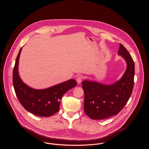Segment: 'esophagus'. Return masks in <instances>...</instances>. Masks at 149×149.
<instances>
[{
	"label": "esophagus",
	"mask_w": 149,
	"mask_h": 149,
	"mask_svg": "<svg viewBox=\"0 0 149 149\" xmlns=\"http://www.w3.org/2000/svg\"><path fill=\"white\" fill-rule=\"evenodd\" d=\"M83 79V77L82 76H78L76 78V80H77V82L78 84H80L81 83L82 80Z\"/></svg>",
	"instance_id": "esophagus-1"
}]
</instances>
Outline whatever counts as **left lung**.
<instances>
[{"instance_id":"1","label":"left lung","mask_w":149,"mask_h":149,"mask_svg":"<svg viewBox=\"0 0 149 149\" xmlns=\"http://www.w3.org/2000/svg\"><path fill=\"white\" fill-rule=\"evenodd\" d=\"M118 54L127 63L126 70L119 80L111 85L89 80L82 83L84 92V112L92 119H104L117 115L131 95L134 83V62L121 43Z\"/></svg>"}]
</instances>
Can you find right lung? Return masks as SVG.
Segmentation results:
<instances>
[{"instance_id": "1", "label": "right lung", "mask_w": 149, "mask_h": 149, "mask_svg": "<svg viewBox=\"0 0 149 149\" xmlns=\"http://www.w3.org/2000/svg\"><path fill=\"white\" fill-rule=\"evenodd\" d=\"M22 49V47L17 56L13 69V81L16 95L22 106L27 111L38 116H52L58 111L63 96L77 85V83L75 80L71 79L43 89H35L29 86L22 81L18 73Z\"/></svg>"}]
</instances>
